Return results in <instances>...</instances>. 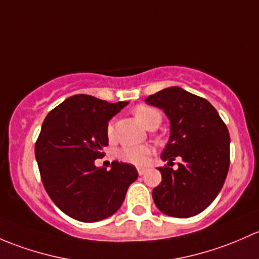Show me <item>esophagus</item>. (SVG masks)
Returning a JSON list of instances; mask_svg holds the SVG:
<instances>
[{
  "label": "esophagus",
  "mask_w": 259,
  "mask_h": 259,
  "mask_svg": "<svg viewBox=\"0 0 259 259\" xmlns=\"http://www.w3.org/2000/svg\"><path fill=\"white\" fill-rule=\"evenodd\" d=\"M137 170H138V175H140V176H143V175H145L146 170H147V169H146L145 167H138Z\"/></svg>",
  "instance_id": "34e87169"
}]
</instances>
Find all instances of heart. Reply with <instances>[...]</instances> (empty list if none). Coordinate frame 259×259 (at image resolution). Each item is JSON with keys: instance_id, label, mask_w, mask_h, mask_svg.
I'll list each match as a JSON object with an SVG mask.
<instances>
[{"instance_id": "b5f03b06", "label": "heart", "mask_w": 259, "mask_h": 259, "mask_svg": "<svg viewBox=\"0 0 259 259\" xmlns=\"http://www.w3.org/2000/svg\"><path fill=\"white\" fill-rule=\"evenodd\" d=\"M133 114L136 118L148 130H153L159 126L162 116L158 110L148 105H138L133 108ZM106 135L110 141L116 137L113 122H108L106 127ZM152 154V147L149 145H126L118 151V158L126 163L135 166H145L148 163L149 157Z\"/></svg>"}]
</instances>
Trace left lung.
I'll return each mask as SVG.
<instances>
[{
	"label": "left lung",
	"instance_id": "1",
	"mask_svg": "<svg viewBox=\"0 0 259 259\" xmlns=\"http://www.w3.org/2000/svg\"><path fill=\"white\" fill-rule=\"evenodd\" d=\"M162 108L170 122V136L161 158L173 170L159 167L162 182L152 192L164 214L188 218L204 210L223 187L229 168V132L215 108L181 87H168L146 98Z\"/></svg>",
	"mask_w": 259,
	"mask_h": 259
}]
</instances>
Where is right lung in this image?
Here are the masks:
<instances>
[{"mask_svg":"<svg viewBox=\"0 0 259 259\" xmlns=\"http://www.w3.org/2000/svg\"><path fill=\"white\" fill-rule=\"evenodd\" d=\"M127 103L76 95L50 111L42 123L34 145L42 183L53 203L74 220L91 223L110 217L137 180L132 164L113 161L110 170L95 166L108 146V121Z\"/></svg>","mask_w":259,"mask_h":259,"instance_id":"add662e5","label":"right lung"}]
</instances>
